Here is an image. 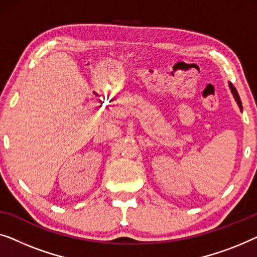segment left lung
Returning <instances> with one entry per match:
<instances>
[{
  "label": "left lung",
  "mask_w": 257,
  "mask_h": 257,
  "mask_svg": "<svg viewBox=\"0 0 257 257\" xmlns=\"http://www.w3.org/2000/svg\"><path fill=\"white\" fill-rule=\"evenodd\" d=\"M229 87H230V91H232V93H233V95H234V99L236 100V102H237V104H238V107H240V109L242 110V103H241V100H240V96H238V94H237V91H236V88L234 87V86L232 85V82H229Z\"/></svg>",
  "instance_id": "1"
}]
</instances>
